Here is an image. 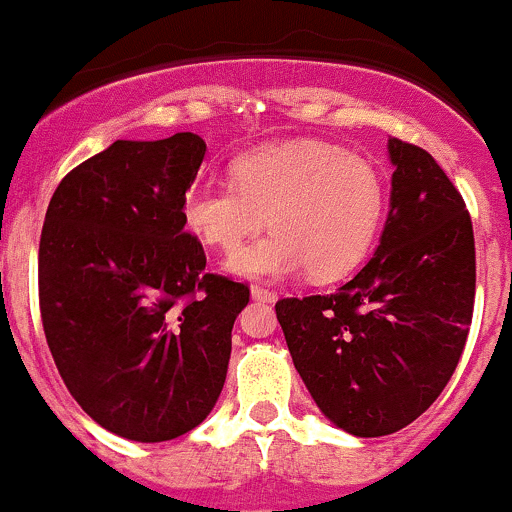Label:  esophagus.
<instances>
[{"instance_id": "1", "label": "esophagus", "mask_w": 512, "mask_h": 512, "mask_svg": "<svg viewBox=\"0 0 512 512\" xmlns=\"http://www.w3.org/2000/svg\"><path fill=\"white\" fill-rule=\"evenodd\" d=\"M251 300H256V302H275V292L268 290V287L254 285V287H251Z\"/></svg>"}]
</instances>
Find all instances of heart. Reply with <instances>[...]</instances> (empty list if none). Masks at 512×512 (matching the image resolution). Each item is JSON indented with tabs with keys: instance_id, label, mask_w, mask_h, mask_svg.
<instances>
[{
	"instance_id": "b5f03b06",
	"label": "heart",
	"mask_w": 512,
	"mask_h": 512,
	"mask_svg": "<svg viewBox=\"0 0 512 512\" xmlns=\"http://www.w3.org/2000/svg\"><path fill=\"white\" fill-rule=\"evenodd\" d=\"M234 183H195L183 217L200 239L237 251L268 225L275 232L227 263L241 278H287L307 268L326 283L363 263L380 232L387 188L367 159L326 142L261 147L232 164Z\"/></svg>"
}]
</instances>
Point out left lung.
<instances>
[{
	"label": "left lung",
	"mask_w": 512,
	"mask_h": 512,
	"mask_svg": "<svg viewBox=\"0 0 512 512\" xmlns=\"http://www.w3.org/2000/svg\"><path fill=\"white\" fill-rule=\"evenodd\" d=\"M389 215L375 256L333 295L275 304L292 363L336 428L380 438L416 421L462 358L474 309V232L426 149L392 137Z\"/></svg>",
	"instance_id": "left-lung-1"
}]
</instances>
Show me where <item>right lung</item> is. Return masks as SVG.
Wrapping results in <instances>:
<instances>
[{"label": "right lung", "instance_id": "right-lung-1", "mask_svg": "<svg viewBox=\"0 0 512 512\" xmlns=\"http://www.w3.org/2000/svg\"><path fill=\"white\" fill-rule=\"evenodd\" d=\"M205 140H116L60 181L38 251L40 317L77 404L101 428L164 442L225 387L244 283L205 273L183 198Z\"/></svg>", "mask_w": 512, "mask_h": 512}]
</instances>
